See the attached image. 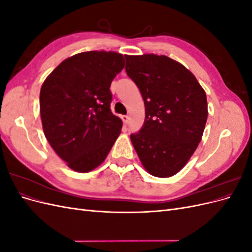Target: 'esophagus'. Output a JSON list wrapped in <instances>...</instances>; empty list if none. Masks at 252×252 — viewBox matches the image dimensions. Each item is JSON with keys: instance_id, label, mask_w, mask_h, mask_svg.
<instances>
[{"instance_id": "1", "label": "esophagus", "mask_w": 252, "mask_h": 252, "mask_svg": "<svg viewBox=\"0 0 252 252\" xmlns=\"http://www.w3.org/2000/svg\"><path fill=\"white\" fill-rule=\"evenodd\" d=\"M122 120H123V123L127 125L129 123V121H130V118H129L128 116H123L122 117Z\"/></svg>"}]
</instances>
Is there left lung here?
Returning <instances> with one entry per match:
<instances>
[{
    "mask_svg": "<svg viewBox=\"0 0 252 252\" xmlns=\"http://www.w3.org/2000/svg\"><path fill=\"white\" fill-rule=\"evenodd\" d=\"M126 72L145 104L141 130L130 135L151 175L169 178L191 158L207 121L206 94L185 66L166 56H125Z\"/></svg>",
    "mask_w": 252,
    "mask_h": 252,
    "instance_id": "left-lung-1",
    "label": "left lung"
}]
</instances>
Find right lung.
Wrapping results in <instances>:
<instances>
[{
	"label": "right lung",
	"instance_id": "right-lung-1",
	"mask_svg": "<svg viewBox=\"0 0 252 252\" xmlns=\"http://www.w3.org/2000/svg\"><path fill=\"white\" fill-rule=\"evenodd\" d=\"M124 65L118 52H81L64 60L43 83L45 136L74 171L100 166L119 138L123 122L111 112L110 85Z\"/></svg>",
	"mask_w": 252,
	"mask_h": 252
}]
</instances>
